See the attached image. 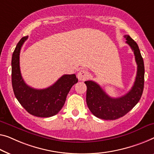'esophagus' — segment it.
I'll return each instance as SVG.
<instances>
[{
  "mask_svg": "<svg viewBox=\"0 0 154 154\" xmlns=\"http://www.w3.org/2000/svg\"><path fill=\"white\" fill-rule=\"evenodd\" d=\"M88 72L86 70H81L78 72L77 78L80 81H85L88 79Z\"/></svg>",
  "mask_w": 154,
  "mask_h": 154,
  "instance_id": "esophagus-1",
  "label": "esophagus"
}]
</instances>
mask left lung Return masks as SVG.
Here are the masks:
<instances>
[{
  "mask_svg": "<svg viewBox=\"0 0 154 154\" xmlns=\"http://www.w3.org/2000/svg\"><path fill=\"white\" fill-rule=\"evenodd\" d=\"M126 43L131 48L137 63V74L134 86L120 97L109 96L99 84L93 81L85 82L87 86L86 103L94 116L103 120H114L125 116L137 104L143 95L144 82V66L138 45L128 35H125Z\"/></svg>",
  "mask_w": 154,
  "mask_h": 154,
  "instance_id": "obj_1",
  "label": "left lung"
}]
</instances>
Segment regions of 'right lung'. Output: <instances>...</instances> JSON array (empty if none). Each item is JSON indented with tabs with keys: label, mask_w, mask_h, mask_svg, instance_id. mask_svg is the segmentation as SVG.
<instances>
[{
	"label": "right lung",
	"mask_w": 154,
	"mask_h": 154,
	"mask_svg": "<svg viewBox=\"0 0 154 154\" xmlns=\"http://www.w3.org/2000/svg\"><path fill=\"white\" fill-rule=\"evenodd\" d=\"M28 36L19 41L11 59V84L15 97L21 106L32 116L40 118L52 117L63 106L66 97L78 79L75 74L63 75L55 83L44 89H35L26 84L19 66L20 49Z\"/></svg>",
	"instance_id": "1"
}]
</instances>
